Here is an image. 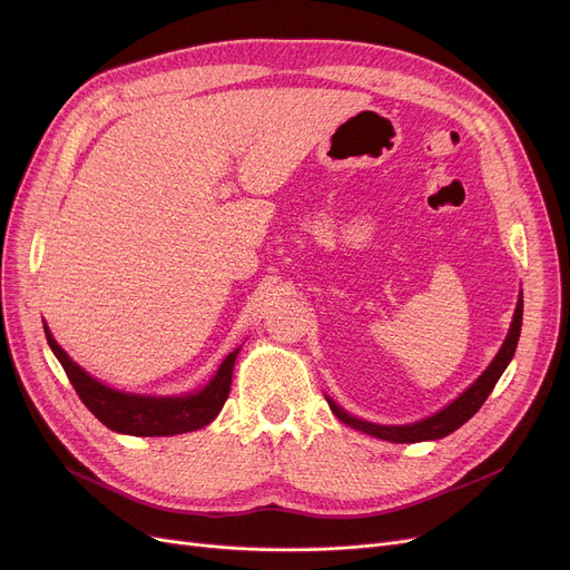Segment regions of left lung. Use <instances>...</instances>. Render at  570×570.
I'll use <instances>...</instances> for the list:
<instances>
[{
    "mask_svg": "<svg viewBox=\"0 0 570 570\" xmlns=\"http://www.w3.org/2000/svg\"><path fill=\"white\" fill-rule=\"evenodd\" d=\"M520 331H522V293L520 301L513 314V323L511 331H508L499 353L494 355V361L490 363V367L478 376L466 391L448 404L445 409H441L439 413L423 417L417 423H409V425H376V423H367L355 417L351 413H346L342 406H337L331 397H325L327 404H331V411L340 417L342 423H346L353 430H361L370 436L383 439V441H393V443H417V441H436L443 439L451 432H455L458 428H462L469 417L485 404V400L490 397V393L494 391V385L499 381V376L503 374V370L508 367V363L513 361L515 348H518V340H520Z\"/></svg>",
    "mask_w": 570,
    "mask_h": 570,
    "instance_id": "left-lung-1",
    "label": "left lung"
}]
</instances>
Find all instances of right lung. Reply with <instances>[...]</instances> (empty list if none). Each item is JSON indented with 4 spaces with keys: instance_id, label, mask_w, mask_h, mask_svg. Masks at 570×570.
<instances>
[{
    "instance_id": "1",
    "label": "right lung",
    "mask_w": 570,
    "mask_h": 570,
    "mask_svg": "<svg viewBox=\"0 0 570 570\" xmlns=\"http://www.w3.org/2000/svg\"><path fill=\"white\" fill-rule=\"evenodd\" d=\"M43 331L55 357L59 365L65 367L82 404L112 432L131 436H173L194 432L213 423L224 402L228 400L233 365L239 348L224 357V363L203 391L179 397H153L115 391V387L89 376L78 363L71 361L67 351L55 342L48 325H43Z\"/></svg>"
}]
</instances>
